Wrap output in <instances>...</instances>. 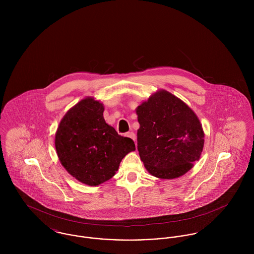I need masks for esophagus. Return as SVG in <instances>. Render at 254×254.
<instances>
[{"label": "esophagus", "mask_w": 254, "mask_h": 254, "mask_svg": "<svg viewBox=\"0 0 254 254\" xmlns=\"http://www.w3.org/2000/svg\"><path fill=\"white\" fill-rule=\"evenodd\" d=\"M126 136H127L128 138L132 139L133 141H135V140H136V135H135V133H134V132H128V133L126 134Z\"/></svg>", "instance_id": "34e87169"}]
</instances>
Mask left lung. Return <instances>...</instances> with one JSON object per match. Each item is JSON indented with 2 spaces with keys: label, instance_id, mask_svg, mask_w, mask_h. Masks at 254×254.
Listing matches in <instances>:
<instances>
[{
  "label": "left lung",
  "instance_id": "8db88e82",
  "mask_svg": "<svg viewBox=\"0 0 254 254\" xmlns=\"http://www.w3.org/2000/svg\"><path fill=\"white\" fill-rule=\"evenodd\" d=\"M138 150L147 172L159 179L186 174L204 145L202 125L187 104L165 90L153 93L137 109Z\"/></svg>",
  "mask_w": 254,
  "mask_h": 254
}]
</instances>
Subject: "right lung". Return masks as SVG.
Masks as SVG:
<instances>
[{
	"label": "right lung",
	"mask_w": 254,
	"mask_h": 254,
	"mask_svg": "<svg viewBox=\"0 0 254 254\" xmlns=\"http://www.w3.org/2000/svg\"><path fill=\"white\" fill-rule=\"evenodd\" d=\"M104 105L87 97L69 109L60 122L55 145L62 165L85 185L99 186L112 178L123 157L136 149L104 118Z\"/></svg>",
	"instance_id": "obj_1"
}]
</instances>
